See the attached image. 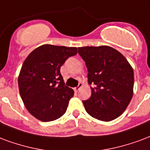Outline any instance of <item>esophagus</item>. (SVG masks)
Returning a JSON list of instances; mask_svg holds the SVG:
<instances>
[{
  "label": "esophagus",
  "mask_w": 150,
  "mask_h": 150,
  "mask_svg": "<svg viewBox=\"0 0 150 150\" xmlns=\"http://www.w3.org/2000/svg\"><path fill=\"white\" fill-rule=\"evenodd\" d=\"M83 86V83H79L78 86H76V87H75V90L76 91H79L80 90V88Z\"/></svg>",
  "instance_id": "esophagus-1"
}]
</instances>
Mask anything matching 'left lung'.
Returning a JSON list of instances; mask_svg holds the SVG:
<instances>
[{"label": "left lung", "mask_w": 150, "mask_h": 150, "mask_svg": "<svg viewBox=\"0 0 150 150\" xmlns=\"http://www.w3.org/2000/svg\"><path fill=\"white\" fill-rule=\"evenodd\" d=\"M79 54L86 63L87 80L91 96L83 101L91 117L110 122L119 117L131 101L134 71L126 59L108 46L79 47Z\"/></svg>", "instance_id": "1"}]
</instances>
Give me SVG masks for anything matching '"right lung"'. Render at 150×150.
Instances as JSON below:
<instances>
[{
  "label": "right lung",
  "instance_id": "obj_1",
  "mask_svg": "<svg viewBox=\"0 0 150 150\" xmlns=\"http://www.w3.org/2000/svg\"><path fill=\"white\" fill-rule=\"evenodd\" d=\"M76 54V47L45 44L24 60L19 75V91L24 106L35 118L50 122L65 114L74 91L65 86L60 67Z\"/></svg>",
  "mask_w": 150,
  "mask_h": 150
}]
</instances>
